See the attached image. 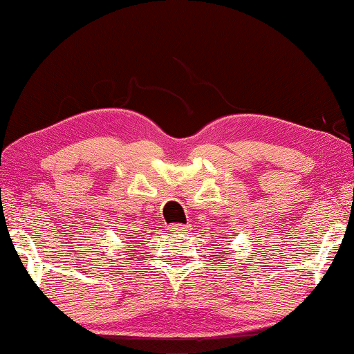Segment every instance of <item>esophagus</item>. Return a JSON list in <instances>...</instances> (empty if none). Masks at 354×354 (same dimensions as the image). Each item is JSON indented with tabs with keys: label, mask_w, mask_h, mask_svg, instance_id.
<instances>
[{
	"label": "esophagus",
	"mask_w": 354,
	"mask_h": 354,
	"mask_svg": "<svg viewBox=\"0 0 354 354\" xmlns=\"http://www.w3.org/2000/svg\"><path fill=\"white\" fill-rule=\"evenodd\" d=\"M169 230H171V232H176V234H182V232H185V230H187V227H185V225H182V224H174V225L169 227Z\"/></svg>",
	"instance_id": "obj_1"
}]
</instances>
